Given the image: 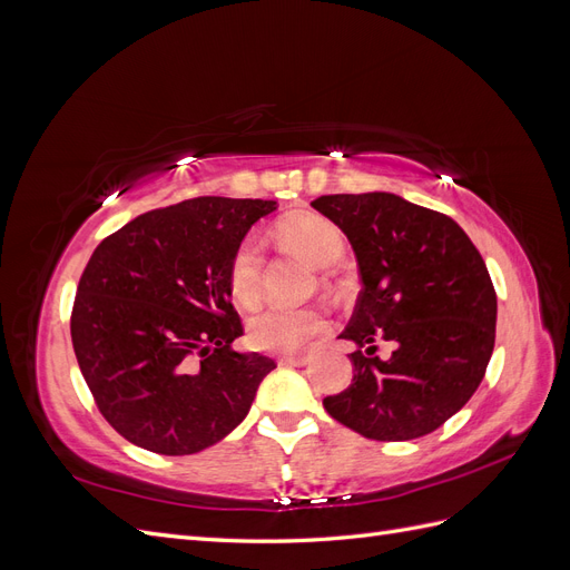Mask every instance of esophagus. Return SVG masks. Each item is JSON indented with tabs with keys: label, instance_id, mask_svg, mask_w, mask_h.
Returning <instances> with one entry per match:
<instances>
[{
	"label": "esophagus",
	"instance_id": "esophagus-1",
	"mask_svg": "<svg viewBox=\"0 0 570 570\" xmlns=\"http://www.w3.org/2000/svg\"><path fill=\"white\" fill-rule=\"evenodd\" d=\"M281 366H306L308 356H278Z\"/></svg>",
	"mask_w": 570,
	"mask_h": 570
}]
</instances>
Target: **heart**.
<instances>
[{"instance_id":"1","label":"heart","mask_w":570,"mask_h":570,"mask_svg":"<svg viewBox=\"0 0 570 570\" xmlns=\"http://www.w3.org/2000/svg\"><path fill=\"white\" fill-rule=\"evenodd\" d=\"M275 235L289 252L299 254L316 268L337 264L344 252V239L335 223L308 212L283 218ZM228 287L233 299L243 306H254L262 297V243L254 235L243 239L230 258ZM323 331L325 316L314 306H264L247 323L252 347L275 354L299 352Z\"/></svg>"}]
</instances>
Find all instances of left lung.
Instances as JSON below:
<instances>
[{"instance_id": "left-lung-1", "label": "left lung", "mask_w": 570, "mask_h": 570, "mask_svg": "<svg viewBox=\"0 0 570 570\" xmlns=\"http://www.w3.org/2000/svg\"><path fill=\"white\" fill-rule=\"evenodd\" d=\"M347 235L361 287L350 325L352 385L323 406L358 435L416 440L471 400L494 350L497 295L480 252L459 223L390 193L312 202ZM375 338L397 344L383 362ZM366 348V353H361Z\"/></svg>"}]
</instances>
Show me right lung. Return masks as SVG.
<instances>
[{
  "label": "right lung",
  "instance_id": "1",
  "mask_svg": "<svg viewBox=\"0 0 570 570\" xmlns=\"http://www.w3.org/2000/svg\"><path fill=\"white\" fill-rule=\"evenodd\" d=\"M268 199L197 197L132 218L85 266L71 314L80 373L118 435L197 454L245 421L273 358L230 344L228 268Z\"/></svg>",
  "mask_w": 570,
  "mask_h": 570
}]
</instances>
